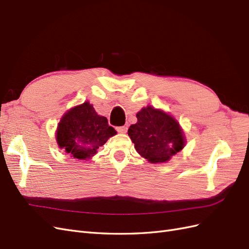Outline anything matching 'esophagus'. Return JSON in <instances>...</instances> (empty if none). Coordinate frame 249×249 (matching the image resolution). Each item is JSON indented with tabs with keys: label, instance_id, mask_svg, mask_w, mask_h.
<instances>
[{
	"label": "esophagus",
	"instance_id": "34e87169",
	"mask_svg": "<svg viewBox=\"0 0 249 249\" xmlns=\"http://www.w3.org/2000/svg\"><path fill=\"white\" fill-rule=\"evenodd\" d=\"M116 130L120 134H125L127 131V127L126 126H118V127H116Z\"/></svg>",
	"mask_w": 249,
	"mask_h": 249
}]
</instances>
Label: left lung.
<instances>
[{
    "label": "left lung",
    "instance_id": "8db88e82",
    "mask_svg": "<svg viewBox=\"0 0 249 249\" xmlns=\"http://www.w3.org/2000/svg\"><path fill=\"white\" fill-rule=\"evenodd\" d=\"M136 117L137 123L129 127L127 134L137 153L149 163L168 162L184 148L186 138L183 129L169 113L148 105Z\"/></svg>",
    "mask_w": 249,
    "mask_h": 249
}]
</instances>
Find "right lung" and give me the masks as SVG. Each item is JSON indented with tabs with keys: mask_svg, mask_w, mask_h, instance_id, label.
Returning <instances> with one entry per match:
<instances>
[{
	"mask_svg": "<svg viewBox=\"0 0 249 249\" xmlns=\"http://www.w3.org/2000/svg\"><path fill=\"white\" fill-rule=\"evenodd\" d=\"M116 135L105 116L99 115L89 102L67 110L56 130L58 146L77 160H89L108 139Z\"/></svg>",
	"mask_w": 249,
	"mask_h": 249,
	"instance_id": "right-lung-1",
	"label": "right lung"
}]
</instances>
